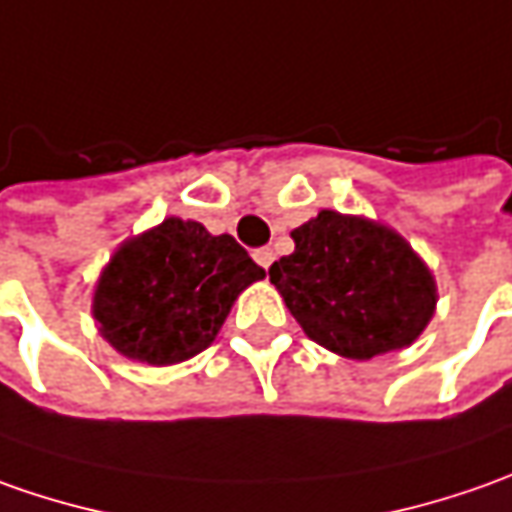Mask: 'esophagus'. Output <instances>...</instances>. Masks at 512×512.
I'll return each instance as SVG.
<instances>
[{"label": "esophagus", "instance_id": "1", "mask_svg": "<svg viewBox=\"0 0 512 512\" xmlns=\"http://www.w3.org/2000/svg\"><path fill=\"white\" fill-rule=\"evenodd\" d=\"M252 257H255L257 266H263V269H269V266L274 263V252L269 249V246H263V249H255V252H252Z\"/></svg>", "mask_w": 512, "mask_h": 512}]
</instances>
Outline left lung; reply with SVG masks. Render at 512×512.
Returning a JSON list of instances; mask_svg holds the SVG:
<instances>
[{
  "label": "left lung",
  "mask_w": 512,
  "mask_h": 512,
  "mask_svg": "<svg viewBox=\"0 0 512 512\" xmlns=\"http://www.w3.org/2000/svg\"><path fill=\"white\" fill-rule=\"evenodd\" d=\"M269 269L294 320L348 360L411 345L431 323L436 280L411 243L382 223L323 209L291 232Z\"/></svg>",
  "instance_id": "1"
}]
</instances>
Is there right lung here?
<instances>
[{
    "instance_id": "add662e5",
    "label": "right lung",
    "mask_w": 512,
    "mask_h": 512,
    "mask_svg": "<svg viewBox=\"0 0 512 512\" xmlns=\"http://www.w3.org/2000/svg\"><path fill=\"white\" fill-rule=\"evenodd\" d=\"M263 277L232 235L167 218L118 246L98 277L93 317L118 354L175 365L209 348L240 291Z\"/></svg>"
}]
</instances>
